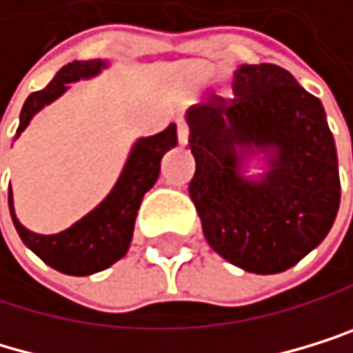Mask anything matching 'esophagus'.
Segmentation results:
<instances>
[{
	"mask_svg": "<svg viewBox=\"0 0 353 353\" xmlns=\"http://www.w3.org/2000/svg\"><path fill=\"white\" fill-rule=\"evenodd\" d=\"M178 143L184 147L188 143V125L184 119H178Z\"/></svg>",
	"mask_w": 353,
	"mask_h": 353,
	"instance_id": "esophagus-1",
	"label": "esophagus"
}]
</instances>
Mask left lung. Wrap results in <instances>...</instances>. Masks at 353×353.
Segmentation results:
<instances>
[{
    "mask_svg": "<svg viewBox=\"0 0 353 353\" xmlns=\"http://www.w3.org/2000/svg\"><path fill=\"white\" fill-rule=\"evenodd\" d=\"M234 97L186 110L188 193L210 248L243 271L297 265L332 228L341 180L321 101L278 65H241ZM254 159L263 173L249 175Z\"/></svg>",
    "mask_w": 353,
    "mask_h": 353,
    "instance_id": "obj_1",
    "label": "left lung"
}]
</instances>
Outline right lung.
<instances>
[{
  "mask_svg": "<svg viewBox=\"0 0 353 353\" xmlns=\"http://www.w3.org/2000/svg\"><path fill=\"white\" fill-rule=\"evenodd\" d=\"M108 60L97 58L75 60L62 67L43 90L32 93L26 99L19 117L17 137H21V132L30 125L34 114L56 101L60 95H65L69 84L90 80L103 69H108ZM175 145H178L175 123H171L160 134H154V137L139 139L132 145L123 171L112 186V191L80 221H75L71 228L58 232V234H37V232L21 225L12 206V188H8L10 216L21 241L45 265L54 267L60 273H67V276H90V273L108 269L128 254L143 195L156 184L160 160Z\"/></svg>",
  "mask_w": 353,
  "mask_h": 353,
  "instance_id": "obj_1",
  "label": "right lung"
}]
</instances>
